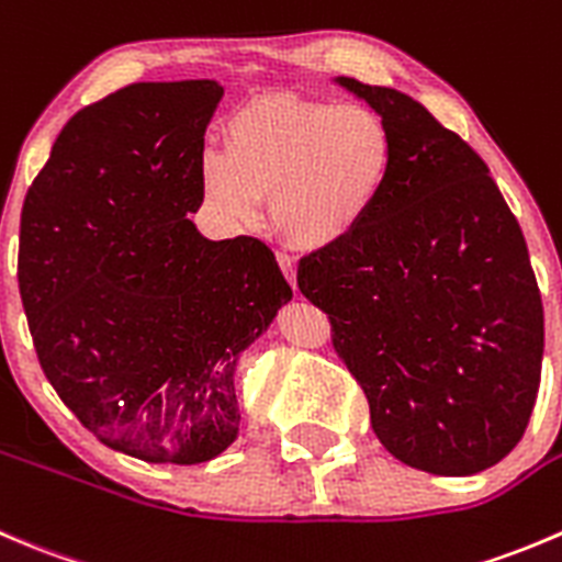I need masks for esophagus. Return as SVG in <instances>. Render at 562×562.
I'll return each instance as SVG.
<instances>
[{
	"label": "esophagus",
	"instance_id": "obj_1",
	"mask_svg": "<svg viewBox=\"0 0 562 562\" xmlns=\"http://www.w3.org/2000/svg\"><path fill=\"white\" fill-rule=\"evenodd\" d=\"M279 268H281L283 279L289 281V286L294 289V283H297V268H294V259L286 257V254H279Z\"/></svg>",
	"mask_w": 562,
	"mask_h": 562
}]
</instances>
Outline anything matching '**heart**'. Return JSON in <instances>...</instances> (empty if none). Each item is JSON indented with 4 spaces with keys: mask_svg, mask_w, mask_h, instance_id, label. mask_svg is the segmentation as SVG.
I'll list each match as a JSON object with an SVG mask.
<instances>
[{
    "mask_svg": "<svg viewBox=\"0 0 562 562\" xmlns=\"http://www.w3.org/2000/svg\"><path fill=\"white\" fill-rule=\"evenodd\" d=\"M224 149L199 158L207 207L235 229L254 226L270 196L279 235L305 251L352 237L393 171V133L369 105L273 92L232 111Z\"/></svg>",
    "mask_w": 562,
    "mask_h": 562,
    "instance_id": "1",
    "label": "heart"
}]
</instances>
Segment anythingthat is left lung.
Here are the masks:
<instances>
[{
	"label": "left lung",
	"instance_id": "8db88e82",
	"mask_svg": "<svg viewBox=\"0 0 562 562\" xmlns=\"http://www.w3.org/2000/svg\"><path fill=\"white\" fill-rule=\"evenodd\" d=\"M393 133L363 226L300 259L297 289L369 398L387 453L435 475L508 457L541 382L543 305L525 235L481 155L418 100L338 79Z\"/></svg>",
	"mask_w": 562,
	"mask_h": 562
}]
</instances>
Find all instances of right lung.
I'll return each mask as SVG.
<instances>
[{
    "instance_id": "add662e5",
    "label": "right lung",
    "mask_w": 562,
    "mask_h": 562,
    "mask_svg": "<svg viewBox=\"0 0 562 562\" xmlns=\"http://www.w3.org/2000/svg\"><path fill=\"white\" fill-rule=\"evenodd\" d=\"M224 87L142 81L68 120L21 210L19 289L37 360L103 446L153 464L218 457L235 369L292 289L257 237L207 240L199 158Z\"/></svg>"
}]
</instances>
